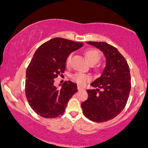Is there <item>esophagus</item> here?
<instances>
[{
	"instance_id": "1",
	"label": "esophagus",
	"mask_w": 148,
	"mask_h": 148,
	"mask_svg": "<svg viewBox=\"0 0 148 148\" xmlns=\"http://www.w3.org/2000/svg\"><path fill=\"white\" fill-rule=\"evenodd\" d=\"M78 90H84V89L83 88H82L81 86H78Z\"/></svg>"
}]
</instances>
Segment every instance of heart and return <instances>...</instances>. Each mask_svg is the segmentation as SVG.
Here are the masks:
<instances>
[{"instance_id":"b5f03b06","label":"heart","mask_w":148,"mask_h":148,"mask_svg":"<svg viewBox=\"0 0 148 148\" xmlns=\"http://www.w3.org/2000/svg\"><path fill=\"white\" fill-rule=\"evenodd\" d=\"M85 56L90 64H94L100 60L101 58V53L99 50L94 48H90L85 51ZM72 58V53L68 55L66 58V63L69 64ZM72 79L79 84L80 85H84L91 80L90 75L82 73V72H77L72 75Z\"/></svg>"}]
</instances>
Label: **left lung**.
<instances>
[{
	"mask_svg": "<svg viewBox=\"0 0 148 148\" xmlns=\"http://www.w3.org/2000/svg\"><path fill=\"white\" fill-rule=\"evenodd\" d=\"M104 54L106 67L91 84L96 89L87 90L88 98L81 104L84 115L96 122L116 117L124 108L131 90L130 68L116 48L103 42H87Z\"/></svg>",
	"mask_w": 148,
	"mask_h": 148,
	"instance_id": "obj_1",
	"label": "left lung"
}]
</instances>
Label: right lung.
<instances>
[{
	"label": "right lung",
	"instance_id": "right-lung-1",
	"mask_svg": "<svg viewBox=\"0 0 148 148\" xmlns=\"http://www.w3.org/2000/svg\"><path fill=\"white\" fill-rule=\"evenodd\" d=\"M82 46V42L54 38L35 52L26 69L25 94L30 107L39 116L54 118L62 115L68 102L78 91L71 81H66L60 89L54 82L64 72L68 55Z\"/></svg>",
	"mask_w": 148,
	"mask_h": 148
}]
</instances>
